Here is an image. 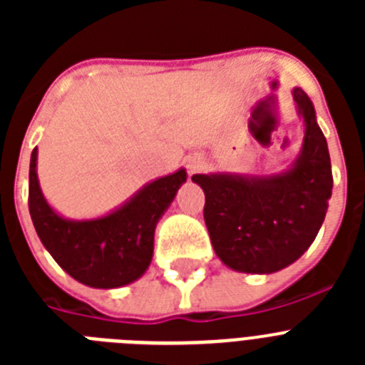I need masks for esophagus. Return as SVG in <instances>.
Listing matches in <instances>:
<instances>
[{
    "label": "esophagus",
    "instance_id": "1",
    "mask_svg": "<svg viewBox=\"0 0 365 365\" xmlns=\"http://www.w3.org/2000/svg\"><path fill=\"white\" fill-rule=\"evenodd\" d=\"M199 164H201V160H199V159H188V163H186V168H188L190 173H193L199 168Z\"/></svg>",
    "mask_w": 365,
    "mask_h": 365
}]
</instances>
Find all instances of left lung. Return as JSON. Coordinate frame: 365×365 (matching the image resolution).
I'll use <instances>...</instances> for the list:
<instances>
[{
	"label": "left lung",
	"instance_id": "1",
	"mask_svg": "<svg viewBox=\"0 0 365 365\" xmlns=\"http://www.w3.org/2000/svg\"><path fill=\"white\" fill-rule=\"evenodd\" d=\"M305 120L299 159L285 173L269 177L193 175L205 190V222L225 265L270 274L298 259L325 219L333 172L327 140L316 124L307 93L294 89Z\"/></svg>",
	"mask_w": 365,
	"mask_h": 365
}]
</instances>
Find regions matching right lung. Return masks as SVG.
<instances>
[{"instance_id": "right-lung-1", "label": "right lung", "mask_w": 365, "mask_h": 365, "mask_svg": "<svg viewBox=\"0 0 365 365\" xmlns=\"http://www.w3.org/2000/svg\"><path fill=\"white\" fill-rule=\"evenodd\" d=\"M36 148L29 170V212L43 247L83 285L115 289L144 274L153 256L157 221L186 180L185 170L153 180L117 212L95 221H67L51 210L36 175Z\"/></svg>"}]
</instances>
